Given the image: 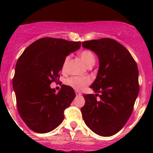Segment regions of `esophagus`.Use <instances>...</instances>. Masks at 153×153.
<instances>
[{
	"instance_id": "esophagus-1",
	"label": "esophagus",
	"mask_w": 153,
	"mask_h": 153,
	"mask_svg": "<svg viewBox=\"0 0 153 153\" xmlns=\"http://www.w3.org/2000/svg\"><path fill=\"white\" fill-rule=\"evenodd\" d=\"M75 93H76V95L77 96V97H79V96L82 95V93H81L79 91H77V90H76V91H75Z\"/></svg>"
}]
</instances>
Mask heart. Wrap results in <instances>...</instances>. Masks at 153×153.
<instances>
[{
	"mask_svg": "<svg viewBox=\"0 0 153 153\" xmlns=\"http://www.w3.org/2000/svg\"><path fill=\"white\" fill-rule=\"evenodd\" d=\"M79 58L81 60L85 63L88 67H92L94 63H95V56L93 53L89 50H84V51H81L79 53ZM69 59L70 57L67 56L63 60V66H62V70L63 71H65L67 69V63H68ZM90 83V80L89 78L86 77H79V76H72L70 77L66 80V84L68 86H71L72 88L75 89V90H82L86 86Z\"/></svg>",
	"mask_w": 153,
	"mask_h": 153,
	"instance_id": "heart-1",
	"label": "heart"
}]
</instances>
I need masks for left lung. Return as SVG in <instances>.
<instances>
[{"label": "left lung", "mask_w": 153, "mask_h": 153, "mask_svg": "<svg viewBox=\"0 0 153 153\" xmlns=\"http://www.w3.org/2000/svg\"><path fill=\"white\" fill-rule=\"evenodd\" d=\"M82 44L95 53L100 62L97 78L90 86L96 94L83 95V119L96 134L111 136L125 126L133 110L140 90L137 64L128 50L113 39Z\"/></svg>", "instance_id": "1"}]
</instances>
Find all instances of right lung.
I'll list each match as a JSON object with an SVG mask.
<instances>
[{"mask_svg": "<svg viewBox=\"0 0 153 153\" xmlns=\"http://www.w3.org/2000/svg\"><path fill=\"white\" fill-rule=\"evenodd\" d=\"M80 46V42L44 37L27 47L19 57L13 88L19 114L33 132L47 133L63 122L65 109L76 97L75 92L62 85L56 93L51 83L59 80L64 59Z\"/></svg>", "mask_w": 153, "mask_h": 153, "instance_id": "obj_1", "label": "right lung"}]
</instances>
